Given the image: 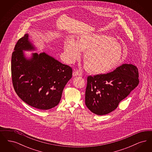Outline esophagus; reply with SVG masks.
I'll return each instance as SVG.
<instances>
[{"label": "esophagus", "instance_id": "esophagus-1", "mask_svg": "<svg viewBox=\"0 0 152 152\" xmlns=\"http://www.w3.org/2000/svg\"><path fill=\"white\" fill-rule=\"evenodd\" d=\"M81 73L77 71V70H75L73 72V76H81Z\"/></svg>", "mask_w": 152, "mask_h": 152}]
</instances>
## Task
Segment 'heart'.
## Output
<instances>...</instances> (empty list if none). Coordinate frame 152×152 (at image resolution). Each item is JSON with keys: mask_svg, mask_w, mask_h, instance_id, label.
<instances>
[{"mask_svg": "<svg viewBox=\"0 0 152 152\" xmlns=\"http://www.w3.org/2000/svg\"><path fill=\"white\" fill-rule=\"evenodd\" d=\"M64 50L65 58L69 63L78 58L80 51L84 52V66L88 71L95 74L111 71L121 63L123 58L122 48L113 38L97 34H84L76 42L67 39Z\"/></svg>", "mask_w": 152, "mask_h": 152, "instance_id": "obj_1", "label": "heart"}]
</instances>
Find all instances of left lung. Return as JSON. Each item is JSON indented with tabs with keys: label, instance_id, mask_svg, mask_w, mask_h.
Returning <instances> with one entry per match:
<instances>
[{
	"label": "left lung",
	"instance_id": "8db88e82",
	"mask_svg": "<svg viewBox=\"0 0 152 152\" xmlns=\"http://www.w3.org/2000/svg\"><path fill=\"white\" fill-rule=\"evenodd\" d=\"M138 84V68L130 64H123L109 73L89 76L86 105L96 115L108 114L117 108L120 102Z\"/></svg>",
	"mask_w": 152,
	"mask_h": 152
}]
</instances>
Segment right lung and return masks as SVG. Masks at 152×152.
I'll use <instances>...</instances> for the list:
<instances>
[{"label": "right lung", "instance_id": "1", "mask_svg": "<svg viewBox=\"0 0 152 152\" xmlns=\"http://www.w3.org/2000/svg\"><path fill=\"white\" fill-rule=\"evenodd\" d=\"M23 50H34L25 34L18 40L11 57L12 84L18 96L30 106L48 110L60 101L63 89L71 79L72 69L45 53H33L27 59Z\"/></svg>", "mask_w": 152, "mask_h": 152}]
</instances>
